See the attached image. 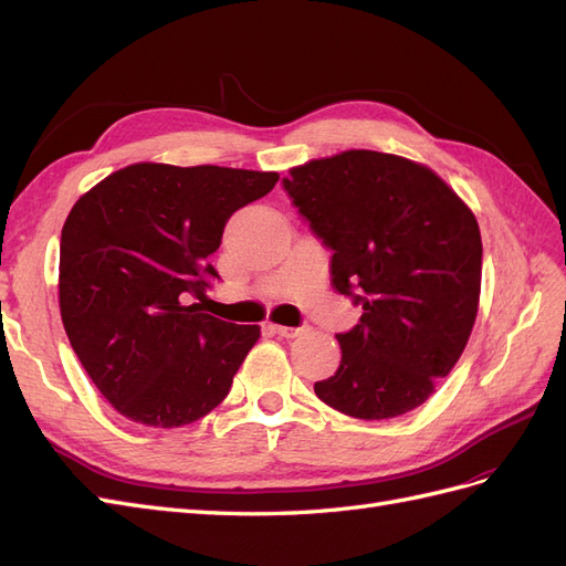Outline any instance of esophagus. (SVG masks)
I'll return each mask as SVG.
<instances>
[{
	"label": "esophagus",
	"mask_w": 566,
	"mask_h": 566,
	"mask_svg": "<svg viewBox=\"0 0 566 566\" xmlns=\"http://www.w3.org/2000/svg\"><path fill=\"white\" fill-rule=\"evenodd\" d=\"M269 331L276 333L279 337H297L304 333V328H290V325H276V323H269Z\"/></svg>",
	"instance_id": "34e87169"
}]
</instances>
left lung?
Returning a JSON list of instances; mask_svg holds the SVG:
<instances>
[{
  "label": "left lung",
  "mask_w": 566,
  "mask_h": 566,
  "mask_svg": "<svg viewBox=\"0 0 566 566\" xmlns=\"http://www.w3.org/2000/svg\"><path fill=\"white\" fill-rule=\"evenodd\" d=\"M287 198L333 252L331 283L364 314L339 333L342 361L316 397L358 420L430 399L465 349L482 287L476 219L432 169L345 150L290 169Z\"/></svg>",
  "instance_id": "1"
}]
</instances>
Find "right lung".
<instances>
[{
  "mask_svg": "<svg viewBox=\"0 0 566 566\" xmlns=\"http://www.w3.org/2000/svg\"><path fill=\"white\" fill-rule=\"evenodd\" d=\"M276 172L139 163L84 193L61 231L59 302L67 339L117 413L181 427L227 399L260 337L193 300L227 221L276 186Z\"/></svg>",
  "mask_w": 566,
  "mask_h": 566,
  "instance_id": "1",
  "label": "right lung"
}]
</instances>
